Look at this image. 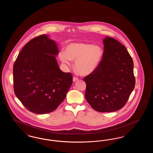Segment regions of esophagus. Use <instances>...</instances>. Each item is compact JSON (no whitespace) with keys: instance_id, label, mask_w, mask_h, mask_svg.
Instances as JSON below:
<instances>
[{"instance_id":"esophagus-1","label":"esophagus","mask_w":153,"mask_h":153,"mask_svg":"<svg viewBox=\"0 0 153 153\" xmlns=\"http://www.w3.org/2000/svg\"><path fill=\"white\" fill-rule=\"evenodd\" d=\"M78 80H79V79H78L77 77H73V81H74V82H75V81H77Z\"/></svg>"}]
</instances>
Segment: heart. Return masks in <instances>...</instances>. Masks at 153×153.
<instances>
[{
	"label": "heart",
	"instance_id": "b5f03b06",
	"mask_svg": "<svg viewBox=\"0 0 153 153\" xmlns=\"http://www.w3.org/2000/svg\"><path fill=\"white\" fill-rule=\"evenodd\" d=\"M102 57V48L89 43H71L66 46L65 52L59 53L60 60L66 65L71 66L72 61H75V69L81 76H88L94 72Z\"/></svg>",
	"mask_w": 153,
	"mask_h": 153
}]
</instances>
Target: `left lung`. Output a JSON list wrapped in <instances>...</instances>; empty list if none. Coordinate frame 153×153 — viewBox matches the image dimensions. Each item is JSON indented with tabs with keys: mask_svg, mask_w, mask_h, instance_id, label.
Here are the masks:
<instances>
[{
	"mask_svg": "<svg viewBox=\"0 0 153 153\" xmlns=\"http://www.w3.org/2000/svg\"><path fill=\"white\" fill-rule=\"evenodd\" d=\"M102 61L94 72L84 78L85 97L92 108L101 112L121 109L135 87L134 64L118 41L105 36Z\"/></svg>",
	"mask_w": 153,
	"mask_h": 153,
	"instance_id": "1",
	"label": "left lung"
}]
</instances>
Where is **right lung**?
<instances>
[{
	"label": "right lung",
	"mask_w": 153,
	"mask_h": 153,
	"mask_svg": "<svg viewBox=\"0 0 153 153\" xmlns=\"http://www.w3.org/2000/svg\"><path fill=\"white\" fill-rule=\"evenodd\" d=\"M57 43L43 34L33 38L18 54L13 66L15 94L30 111L44 114L63 102L73 82L60 70Z\"/></svg>",
	"instance_id": "1"
}]
</instances>
